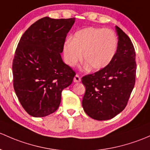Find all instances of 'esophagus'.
Segmentation results:
<instances>
[{
	"label": "esophagus",
	"mask_w": 150,
	"mask_h": 150,
	"mask_svg": "<svg viewBox=\"0 0 150 150\" xmlns=\"http://www.w3.org/2000/svg\"><path fill=\"white\" fill-rule=\"evenodd\" d=\"M80 80H81V79H80L79 75L76 74V75H75V77H74L73 81L75 82V83H79V82H80Z\"/></svg>",
	"instance_id": "obj_1"
}]
</instances>
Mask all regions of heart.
I'll return each instance as SVG.
<instances>
[{
	"instance_id": "heart-1",
	"label": "heart",
	"mask_w": 150,
	"mask_h": 150,
	"mask_svg": "<svg viewBox=\"0 0 150 150\" xmlns=\"http://www.w3.org/2000/svg\"><path fill=\"white\" fill-rule=\"evenodd\" d=\"M117 38L113 31L103 28H86L65 42L63 54L65 62L72 66L81 59L91 70L97 71L112 61L117 50Z\"/></svg>"
}]
</instances>
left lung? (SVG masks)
I'll list each match as a JSON object with an SVG mask.
<instances>
[{
    "instance_id": "1",
    "label": "left lung",
    "mask_w": 150,
    "mask_h": 150,
    "mask_svg": "<svg viewBox=\"0 0 150 150\" xmlns=\"http://www.w3.org/2000/svg\"><path fill=\"white\" fill-rule=\"evenodd\" d=\"M116 53L105 67L82 78L86 86L82 105L92 119L108 120L127 106L135 84L137 64L134 47L129 37L116 26Z\"/></svg>"
}]
</instances>
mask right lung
Segmentation results:
<instances>
[{"label":"right lung","instance_id":"add662e5","mask_svg":"<svg viewBox=\"0 0 150 150\" xmlns=\"http://www.w3.org/2000/svg\"><path fill=\"white\" fill-rule=\"evenodd\" d=\"M75 18L44 17L23 33L13 60V88L29 115L44 117L57 110L64 88L72 83L75 71L64 64L66 37Z\"/></svg>","mask_w":150,"mask_h":150}]
</instances>
